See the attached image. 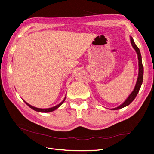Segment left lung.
Segmentation results:
<instances>
[{
  "label": "left lung",
  "mask_w": 154,
  "mask_h": 154,
  "mask_svg": "<svg viewBox=\"0 0 154 154\" xmlns=\"http://www.w3.org/2000/svg\"><path fill=\"white\" fill-rule=\"evenodd\" d=\"M130 41H131V45L133 48H134V49L136 51V53L138 55V79L137 81H136V83L134 86V88L133 89V91H132V93L129 94V96L128 97V98L125 100L123 103L119 105V106L114 108V109H112L111 110H119L122 109V108L128 106L131 102L134 100V98H136V96H137L140 89L141 86L142 82H143V64H142V60H141V53H140V51L139 49V48L136 46V45L135 44L134 40L133 38L132 37L130 36Z\"/></svg>",
  "instance_id": "8db88e82"
}]
</instances>
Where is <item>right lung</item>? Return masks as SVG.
<instances>
[{"mask_svg": "<svg viewBox=\"0 0 154 154\" xmlns=\"http://www.w3.org/2000/svg\"><path fill=\"white\" fill-rule=\"evenodd\" d=\"M65 99H66V96H65V98H64V100H63L60 103H59L58 105H56V106H53V107H51V108H49V109H39V108H37V107H35V106H32V105H30V104H28L27 102H26L25 100H23V101L25 102V103L29 106L30 108H31L32 109H33V110H34L35 111H37V112H44V113H48V112H53V111H54L55 110H56L57 109H58V108L63 104V102L65 101Z\"/></svg>", "mask_w": 154, "mask_h": 154, "instance_id": "right-lung-1", "label": "right lung"}]
</instances>
